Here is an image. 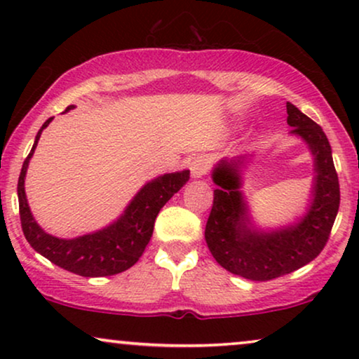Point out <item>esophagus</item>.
Wrapping results in <instances>:
<instances>
[{
    "label": "esophagus",
    "instance_id": "esophagus-1",
    "mask_svg": "<svg viewBox=\"0 0 359 359\" xmlns=\"http://www.w3.org/2000/svg\"><path fill=\"white\" fill-rule=\"evenodd\" d=\"M209 163L210 161L208 156H204V155L196 156V158L191 160V163H189L191 176H193V178H203V176L209 171V166H210Z\"/></svg>",
    "mask_w": 359,
    "mask_h": 359
}]
</instances>
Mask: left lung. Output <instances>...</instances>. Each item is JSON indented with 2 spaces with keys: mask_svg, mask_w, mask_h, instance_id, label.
Masks as SVG:
<instances>
[{
  "mask_svg": "<svg viewBox=\"0 0 359 359\" xmlns=\"http://www.w3.org/2000/svg\"><path fill=\"white\" fill-rule=\"evenodd\" d=\"M289 134L309 145L313 184L307 212L294 224L273 230L255 227L243 198L242 168L247 158L220 160L212 171L214 204L205 224V243L220 266L250 281H269L311 263L325 247L340 208V184L332 147L322 127L286 102Z\"/></svg>",
  "mask_w": 359,
  "mask_h": 359,
  "instance_id": "obj_1",
  "label": "left lung"
}]
</instances>
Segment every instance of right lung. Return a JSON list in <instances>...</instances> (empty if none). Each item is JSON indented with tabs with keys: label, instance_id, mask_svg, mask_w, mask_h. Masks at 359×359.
I'll return each mask as SVG.
<instances>
[{
	"label": "right lung",
	"instance_id": "right-lung-1",
	"mask_svg": "<svg viewBox=\"0 0 359 359\" xmlns=\"http://www.w3.org/2000/svg\"><path fill=\"white\" fill-rule=\"evenodd\" d=\"M73 107L75 106H68L67 111ZM52 119L53 117L43 122L41 130L37 132L31 154L24 160L19 175L18 199L24 237L48 262L80 276L100 278L126 271L139 262L154 233L156 215L173 198V194L188 183L189 170L166 173L149 181L134 196L121 217L104 229L75 238L53 237L36 222L24 189L29 161L32 158L42 130L50 124Z\"/></svg>",
	"mask_w": 359,
	"mask_h": 359
}]
</instances>
